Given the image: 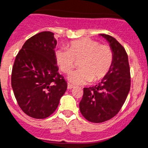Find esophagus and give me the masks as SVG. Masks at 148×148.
Segmentation results:
<instances>
[{"mask_svg": "<svg viewBox=\"0 0 148 148\" xmlns=\"http://www.w3.org/2000/svg\"><path fill=\"white\" fill-rule=\"evenodd\" d=\"M73 88H74V86L71 85V84H68V89H73Z\"/></svg>", "mask_w": 148, "mask_h": 148, "instance_id": "esophagus-1", "label": "esophagus"}]
</instances>
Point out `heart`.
<instances>
[{"label":"heart","instance_id":"b5f03b06","mask_svg":"<svg viewBox=\"0 0 148 148\" xmlns=\"http://www.w3.org/2000/svg\"><path fill=\"white\" fill-rule=\"evenodd\" d=\"M56 61L64 74H69L79 60V69L71 73L68 79L74 84L97 82L105 77L112 65L114 53L110 46L100 44L90 38L73 40L68 49L61 48L55 53Z\"/></svg>","mask_w":148,"mask_h":148}]
</instances>
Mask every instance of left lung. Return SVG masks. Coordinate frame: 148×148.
I'll return each instance as SVG.
<instances>
[{
    "mask_svg": "<svg viewBox=\"0 0 148 148\" xmlns=\"http://www.w3.org/2000/svg\"><path fill=\"white\" fill-rule=\"evenodd\" d=\"M109 42L114 53L112 65L101 83L84 88L80 110L86 119L92 123H102L118 114L129 94L131 76L128 55L114 38L100 34Z\"/></svg>",
    "mask_w": 148,
    "mask_h": 148,
    "instance_id": "8db88e82",
    "label": "left lung"
}]
</instances>
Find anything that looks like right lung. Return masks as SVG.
Returning a JSON list of instances; mask_svg holds the SVG:
<instances>
[{
    "instance_id": "obj_1",
    "label": "right lung",
    "mask_w": 148,
    "mask_h": 148,
    "mask_svg": "<svg viewBox=\"0 0 148 148\" xmlns=\"http://www.w3.org/2000/svg\"><path fill=\"white\" fill-rule=\"evenodd\" d=\"M56 44L53 32H40L26 40L16 56L11 85L18 106L33 118L50 116L67 89L56 65Z\"/></svg>"
}]
</instances>
